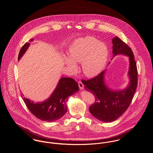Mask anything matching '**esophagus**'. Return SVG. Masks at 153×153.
I'll list each match as a JSON object with an SVG mask.
<instances>
[{
  "instance_id": "obj_1",
  "label": "esophagus",
  "mask_w": 153,
  "mask_h": 153,
  "mask_svg": "<svg viewBox=\"0 0 153 153\" xmlns=\"http://www.w3.org/2000/svg\"><path fill=\"white\" fill-rule=\"evenodd\" d=\"M78 85H79V89H84V84H82V82H81V81H79V82H78Z\"/></svg>"
}]
</instances>
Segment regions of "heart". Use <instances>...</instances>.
I'll return each instance as SVG.
<instances>
[{"instance_id": "heart-1", "label": "heart", "mask_w": 153, "mask_h": 153, "mask_svg": "<svg viewBox=\"0 0 153 153\" xmlns=\"http://www.w3.org/2000/svg\"><path fill=\"white\" fill-rule=\"evenodd\" d=\"M69 55H64L66 66L72 71L76 70L75 62L82 63L85 75L94 77L98 75L106 64L108 50L107 45L92 36L75 39L69 48Z\"/></svg>"}]
</instances>
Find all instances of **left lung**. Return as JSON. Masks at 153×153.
<instances>
[{"label":"left lung","instance_id":"left-lung-1","mask_svg":"<svg viewBox=\"0 0 153 153\" xmlns=\"http://www.w3.org/2000/svg\"><path fill=\"white\" fill-rule=\"evenodd\" d=\"M112 58L118 55L129 58L128 76L130 81L127 87L118 90L108 87L105 81L106 69L93 79L82 81L85 89L95 97V102L89 107L90 113L105 123L112 122L123 114L130 105L137 87V64L131 48L117 36L112 39Z\"/></svg>","mask_w":153,"mask_h":153}]
</instances>
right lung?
Masks as SVG:
<instances>
[{"mask_svg": "<svg viewBox=\"0 0 153 153\" xmlns=\"http://www.w3.org/2000/svg\"><path fill=\"white\" fill-rule=\"evenodd\" d=\"M31 39L29 42H32ZM30 45L26 43L22 47L18 56L19 61ZM79 91L78 83L72 78L62 77L50 97L42 102H35L23 97V100L27 108L38 119L47 122H52L61 118L67 112L68 97Z\"/></svg>", "mask_w": 153, "mask_h": 153, "instance_id": "obj_1", "label": "right lung"}]
</instances>
